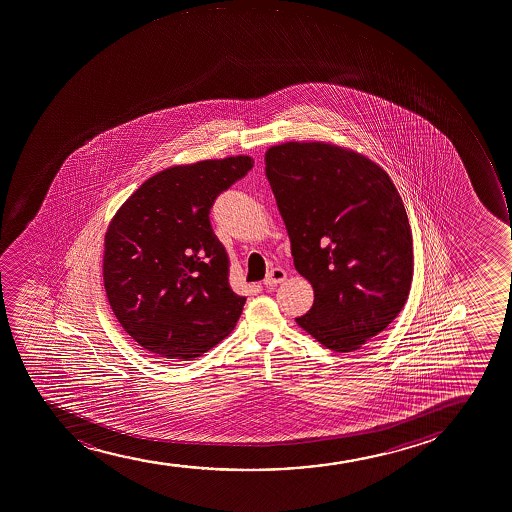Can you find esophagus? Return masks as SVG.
Masks as SVG:
<instances>
[{"instance_id":"34e87169","label":"esophagus","mask_w":512,"mask_h":512,"mask_svg":"<svg viewBox=\"0 0 512 512\" xmlns=\"http://www.w3.org/2000/svg\"><path fill=\"white\" fill-rule=\"evenodd\" d=\"M286 277H288L286 270L276 267V269L270 270L269 274L265 276L264 284L267 288H272V286H277V284L286 281Z\"/></svg>"}]
</instances>
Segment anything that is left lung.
Returning <instances> with one entry per match:
<instances>
[{
	"instance_id": "left-lung-1",
	"label": "left lung",
	"mask_w": 512,
	"mask_h": 512,
	"mask_svg": "<svg viewBox=\"0 0 512 512\" xmlns=\"http://www.w3.org/2000/svg\"><path fill=\"white\" fill-rule=\"evenodd\" d=\"M265 175L294 267L315 291L296 323L330 351L361 349L410 293L414 243L397 187L361 153L320 141L272 146Z\"/></svg>"
}]
</instances>
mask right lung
Here are the masks:
<instances>
[{"label":"right lung","mask_w":512,"mask_h":512,"mask_svg":"<svg viewBox=\"0 0 512 512\" xmlns=\"http://www.w3.org/2000/svg\"><path fill=\"white\" fill-rule=\"evenodd\" d=\"M250 156L165 168L110 221L104 286L121 327L165 361H190L235 328L247 298L228 282L230 260L209 213L245 177Z\"/></svg>","instance_id":"add662e5"}]
</instances>
